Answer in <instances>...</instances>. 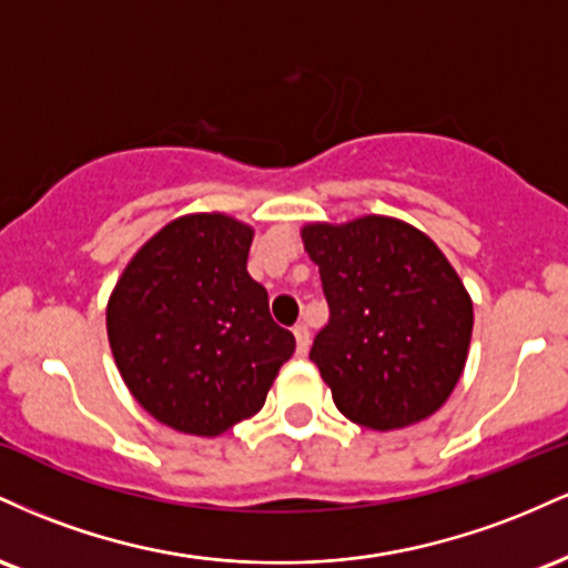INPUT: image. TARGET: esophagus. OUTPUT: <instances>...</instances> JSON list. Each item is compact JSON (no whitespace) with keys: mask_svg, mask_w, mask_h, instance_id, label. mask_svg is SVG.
Masks as SVG:
<instances>
[{"mask_svg":"<svg viewBox=\"0 0 568 568\" xmlns=\"http://www.w3.org/2000/svg\"><path fill=\"white\" fill-rule=\"evenodd\" d=\"M293 336H296L298 355H306V349H310V328L304 323H296L293 325Z\"/></svg>","mask_w":568,"mask_h":568,"instance_id":"1","label":"esophagus"}]
</instances>
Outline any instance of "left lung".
<instances>
[{"label":"left lung","instance_id":"8db88e82","mask_svg":"<svg viewBox=\"0 0 568 568\" xmlns=\"http://www.w3.org/2000/svg\"><path fill=\"white\" fill-rule=\"evenodd\" d=\"M302 237L331 312L310 361L336 408L382 433L435 414L473 336V302L438 245L384 216L310 224Z\"/></svg>","mask_w":568,"mask_h":568}]
</instances>
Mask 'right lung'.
I'll return each mask as SVG.
<instances>
[{
    "label": "right lung",
    "mask_w": 568,
    "mask_h": 568,
    "mask_svg": "<svg viewBox=\"0 0 568 568\" xmlns=\"http://www.w3.org/2000/svg\"><path fill=\"white\" fill-rule=\"evenodd\" d=\"M251 226L221 213L154 234L106 310L116 368L135 400L179 433L216 438L258 414L296 338L247 275Z\"/></svg>",
    "instance_id": "add662e5"
}]
</instances>
